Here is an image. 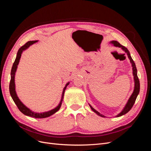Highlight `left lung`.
Listing matches in <instances>:
<instances>
[{"instance_id":"1","label":"left lung","mask_w":151,"mask_h":151,"mask_svg":"<svg viewBox=\"0 0 151 151\" xmlns=\"http://www.w3.org/2000/svg\"><path fill=\"white\" fill-rule=\"evenodd\" d=\"M111 43L112 44H113L114 46L122 48L125 52V53H127V55H128V57H129L130 60V62L132 63V67H133V75H134V81H135V88H134V92H133V93H132V94L131 95L130 98H129V101H128V102L126 104V106H125L124 108H123L122 111L120 113L118 114V115L116 116L117 117H118V116H121L123 115H125V114H126L127 113L129 112L131 109V108H132V106H134V104L135 101L136 100V98H137V96H138V94L139 93V91H140V82H139V79L138 76H137V70L135 64V63L133 60V59L132 58V57L130 56V52H129V50H128V49L125 47L123 46V45H122L120 43H119L118 42H116V41H112V42H111ZM89 106H90L91 109H92V110L94 112H95L96 113L98 114V115H99V116H101L102 117H104V115H102L101 114H100L98 111H97L96 110H95V109L92 106H91V105H89Z\"/></svg>"}]
</instances>
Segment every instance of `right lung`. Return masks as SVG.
<instances>
[{
    "instance_id": "1",
    "label": "right lung",
    "mask_w": 151,
    "mask_h": 151,
    "mask_svg": "<svg viewBox=\"0 0 151 151\" xmlns=\"http://www.w3.org/2000/svg\"><path fill=\"white\" fill-rule=\"evenodd\" d=\"M37 42H38V41H29V42H28L26 43H25L23 45V46H22L19 49V50H18L17 53V56H16V60L13 63L12 67V69H11V81H10V84H9V91H10V94H11V97L13 99L14 102L15 103V104H16V106H17L18 109H19L20 111L23 113L24 115H25L26 116H29L31 117H34V118H47V117H48L52 115L53 114L55 113L57 111L59 110V109H60L61 105H62V99L63 98V95H64L65 90L67 88V86L68 85V84H69V83H68L66 84L64 89H63L60 103H59V104L55 108H54V109H52V110H50L49 111L41 113H35L33 111H31L29 108H27L25 106V105L22 104V103L20 101L19 99L18 98V97H17V96L16 93V91H15V83H14L15 73H16V69H17V65H18V63H19V60H20L22 52H23L24 50H26V48H28L30 46V45H33V43Z\"/></svg>"
}]
</instances>
